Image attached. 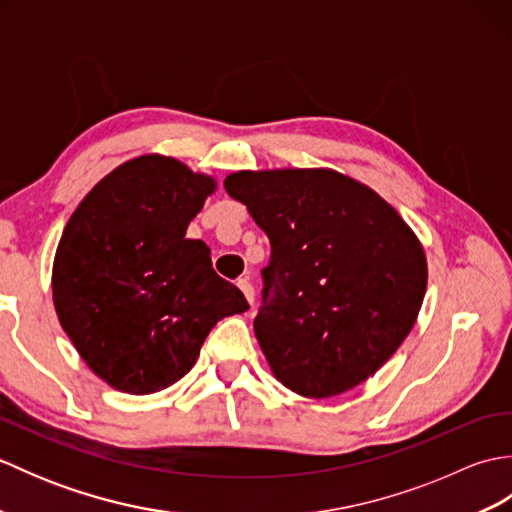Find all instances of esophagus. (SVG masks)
Listing matches in <instances>:
<instances>
[{
	"mask_svg": "<svg viewBox=\"0 0 512 512\" xmlns=\"http://www.w3.org/2000/svg\"><path fill=\"white\" fill-rule=\"evenodd\" d=\"M237 286H239V290L244 292V297L248 299L250 306H253V303H255V288H253V284H250V279L242 277V279L237 281Z\"/></svg>",
	"mask_w": 512,
	"mask_h": 512,
	"instance_id": "34e87169",
	"label": "esophagus"
}]
</instances>
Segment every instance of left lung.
Wrapping results in <instances>:
<instances>
[{
  "label": "left lung",
  "instance_id": "left-lung-1",
  "mask_svg": "<svg viewBox=\"0 0 512 512\" xmlns=\"http://www.w3.org/2000/svg\"><path fill=\"white\" fill-rule=\"evenodd\" d=\"M224 189L270 239L253 328L275 378L306 398L365 383L418 319L427 257L416 233L332 169L237 171Z\"/></svg>",
  "mask_w": 512,
  "mask_h": 512
}]
</instances>
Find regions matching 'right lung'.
I'll return each mask as SVG.
<instances>
[{
    "label": "right lung",
    "instance_id": "right-lung-1",
    "mask_svg": "<svg viewBox=\"0 0 512 512\" xmlns=\"http://www.w3.org/2000/svg\"><path fill=\"white\" fill-rule=\"evenodd\" d=\"M215 180L147 154L85 195L52 266L54 310L76 352L107 385L145 396L195 365L213 325L248 310L187 226Z\"/></svg>",
    "mask_w": 512,
    "mask_h": 512
}]
</instances>
